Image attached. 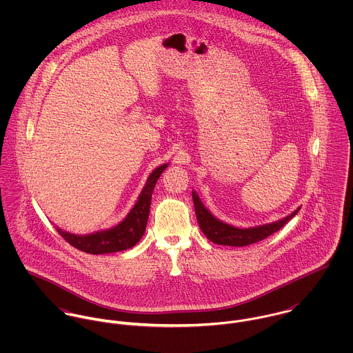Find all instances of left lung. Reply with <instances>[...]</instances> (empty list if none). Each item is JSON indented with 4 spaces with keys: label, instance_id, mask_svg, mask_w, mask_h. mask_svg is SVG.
Listing matches in <instances>:
<instances>
[{
    "label": "left lung",
    "instance_id": "left-lung-1",
    "mask_svg": "<svg viewBox=\"0 0 353 353\" xmlns=\"http://www.w3.org/2000/svg\"><path fill=\"white\" fill-rule=\"evenodd\" d=\"M193 202H194L197 221L205 236L216 245L235 246V248H242V246H248V245L256 243L259 241H263L265 238L281 230L299 212V209H296L290 216L272 224H265L254 228H236L217 220L213 214H210V212L203 206L201 200L194 192H193Z\"/></svg>",
    "mask_w": 353,
    "mask_h": 353
}]
</instances>
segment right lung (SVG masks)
Segmentation results:
<instances>
[{"label":"right lung","mask_w":353,"mask_h":353,"mask_svg":"<svg viewBox=\"0 0 353 353\" xmlns=\"http://www.w3.org/2000/svg\"><path fill=\"white\" fill-rule=\"evenodd\" d=\"M165 167L167 164H163L153 170L137 203L133 206L129 214L114 228L99 231L91 235H74L55 227L57 232L69 245L88 254L123 252L136 246V243H139L145 232L151 208L152 193L159 176L165 170Z\"/></svg>","instance_id":"1"}]
</instances>
